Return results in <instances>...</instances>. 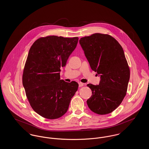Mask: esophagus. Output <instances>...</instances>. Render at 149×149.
<instances>
[{"label": "esophagus", "mask_w": 149, "mask_h": 149, "mask_svg": "<svg viewBox=\"0 0 149 149\" xmlns=\"http://www.w3.org/2000/svg\"><path fill=\"white\" fill-rule=\"evenodd\" d=\"M83 85H84L83 83H81V82L79 83V87H81V86H83Z\"/></svg>", "instance_id": "obj_1"}]
</instances>
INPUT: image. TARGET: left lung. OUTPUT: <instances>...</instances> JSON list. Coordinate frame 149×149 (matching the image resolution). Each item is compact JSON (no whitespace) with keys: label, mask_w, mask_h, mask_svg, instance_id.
<instances>
[{"label":"left lung","mask_w":149,"mask_h":149,"mask_svg":"<svg viewBox=\"0 0 149 149\" xmlns=\"http://www.w3.org/2000/svg\"><path fill=\"white\" fill-rule=\"evenodd\" d=\"M91 68L100 77L99 85L88 84L92 95L86 102L98 114L112 112L126 95L130 71L124 51L111 36L94 33L80 39Z\"/></svg>","instance_id":"8db88e82"}]
</instances>
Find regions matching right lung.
I'll return each instance as SVG.
<instances>
[{
  "mask_svg": "<svg viewBox=\"0 0 149 149\" xmlns=\"http://www.w3.org/2000/svg\"><path fill=\"white\" fill-rule=\"evenodd\" d=\"M78 39L49 36L37 39L29 49L22 83L30 106L44 118L63 116L78 91V83L60 80V71L77 47Z\"/></svg>",
  "mask_w": 149,
  "mask_h": 149,
  "instance_id": "right-lung-1",
  "label": "right lung"
}]
</instances>
